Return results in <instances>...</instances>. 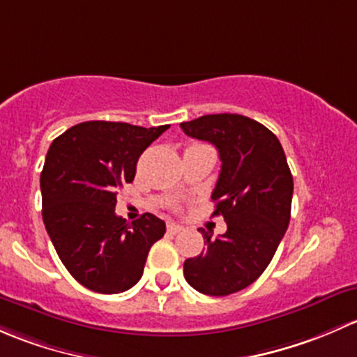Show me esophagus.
<instances>
[{
	"instance_id": "34e87169",
	"label": "esophagus",
	"mask_w": 357,
	"mask_h": 357,
	"mask_svg": "<svg viewBox=\"0 0 357 357\" xmlns=\"http://www.w3.org/2000/svg\"><path fill=\"white\" fill-rule=\"evenodd\" d=\"M167 229H168V232H170V234H178V232H182L183 227L177 225V223H168Z\"/></svg>"
}]
</instances>
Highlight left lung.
Masks as SVG:
<instances>
[{"mask_svg": "<svg viewBox=\"0 0 357 357\" xmlns=\"http://www.w3.org/2000/svg\"><path fill=\"white\" fill-rule=\"evenodd\" d=\"M189 137L218 149L222 170L211 199L227 222L208 249L183 263L187 284L206 296H229L266 270L290 222L294 180L284 148L271 130L237 113L204 115L180 123Z\"/></svg>", "mask_w": 357, "mask_h": 357, "instance_id": "8db88e82", "label": "left lung"}]
</instances>
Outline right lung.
I'll use <instances>...</instances> for the list:
<instances>
[{
	"mask_svg": "<svg viewBox=\"0 0 357 357\" xmlns=\"http://www.w3.org/2000/svg\"><path fill=\"white\" fill-rule=\"evenodd\" d=\"M168 128L84 122L54 139L41 174L43 220L61 263L84 287L119 294L142 277L151 245L167 232L146 213L116 216V190L135 177L144 149Z\"/></svg>",
	"mask_w": 357,
	"mask_h": 357,
	"instance_id": "add662e5",
	"label": "right lung"
}]
</instances>
